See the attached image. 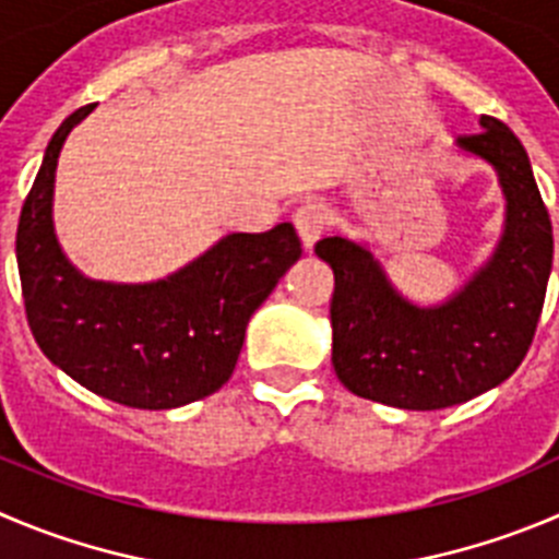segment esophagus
<instances>
[{
	"label": "esophagus",
	"instance_id": "esophagus-1",
	"mask_svg": "<svg viewBox=\"0 0 559 559\" xmlns=\"http://www.w3.org/2000/svg\"><path fill=\"white\" fill-rule=\"evenodd\" d=\"M294 225L296 230H299V238L301 243H305V249H312V243L326 233V225H329L326 209L318 203L301 205V209L294 214Z\"/></svg>",
	"mask_w": 559,
	"mask_h": 559
}]
</instances>
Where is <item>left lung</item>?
I'll use <instances>...</instances> for the list:
<instances>
[{
    "mask_svg": "<svg viewBox=\"0 0 559 559\" xmlns=\"http://www.w3.org/2000/svg\"><path fill=\"white\" fill-rule=\"evenodd\" d=\"M480 126L459 136V147L497 169L504 233L453 299L412 305L362 243H316L334 271V373L354 395L412 412L448 408L510 379L533 345L555 254L551 219L519 136L497 117L483 115Z\"/></svg>",
    "mask_w": 559,
    "mask_h": 559,
    "instance_id": "8db88e82",
    "label": "left lung"
}]
</instances>
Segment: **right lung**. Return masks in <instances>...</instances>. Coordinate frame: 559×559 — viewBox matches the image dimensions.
<instances>
[{
    "label": "right lung",
    "mask_w": 559,
    "mask_h": 559,
    "mask_svg": "<svg viewBox=\"0 0 559 559\" xmlns=\"http://www.w3.org/2000/svg\"><path fill=\"white\" fill-rule=\"evenodd\" d=\"M62 120L15 233L21 294L32 337L57 368L106 401L178 408L233 376L252 312L299 260L294 225L233 233L186 269L147 285L87 280L62 254L51 222L62 142L93 111Z\"/></svg>",
    "instance_id": "right-lung-1"
}]
</instances>
